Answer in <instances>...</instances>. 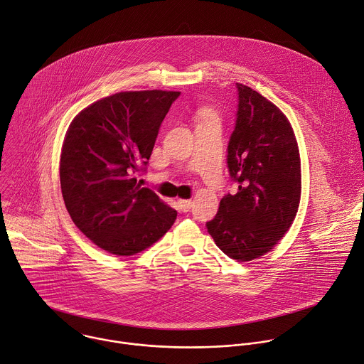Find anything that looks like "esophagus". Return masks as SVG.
I'll return each instance as SVG.
<instances>
[{
	"label": "esophagus",
	"mask_w": 364,
	"mask_h": 364,
	"mask_svg": "<svg viewBox=\"0 0 364 364\" xmlns=\"http://www.w3.org/2000/svg\"><path fill=\"white\" fill-rule=\"evenodd\" d=\"M191 204H193L191 200H178V208L184 213L191 208Z\"/></svg>",
	"instance_id": "obj_1"
}]
</instances>
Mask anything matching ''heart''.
Instances as JSON below:
<instances>
[{
  "mask_svg": "<svg viewBox=\"0 0 364 364\" xmlns=\"http://www.w3.org/2000/svg\"><path fill=\"white\" fill-rule=\"evenodd\" d=\"M205 117H207V118H208V119H210V118H214V117H213V115H211V114H208V112H207V114H205Z\"/></svg>",
  "mask_w": 364,
  "mask_h": 364,
  "instance_id": "1",
  "label": "heart"
}]
</instances>
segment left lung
I'll list each match as a JSON object with an SVG mask.
<instances>
[{
  "instance_id": "left-lung-1",
  "label": "left lung",
  "mask_w": 364,
  "mask_h": 364,
  "mask_svg": "<svg viewBox=\"0 0 364 364\" xmlns=\"http://www.w3.org/2000/svg\"><path fill=\"white\" fill-rule=\"evenodd\" d=\"M235 87L238 104L227 167L238 188L221 198L205 227L224 255L250 262L269 253L290 228L301 196V168L287 117L250 87Z\"/></svg>"
}]
</instances>
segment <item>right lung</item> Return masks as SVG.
Returning a JSON list of instances; mask_svg holds the SVG:
<instances>
[{"label":"right lung","mask_w":364,"mask_h":364,"mask_svg":"<svg viewBox=\"0 0 364 364\" xmlns=\"http://www.w3.org/2000/svg\"><path fill=\"white\" fill-rule=\"evenodd\" d=\"M178 91H124L75 115L64 139L60 181L74 224L100 249L132 256L161 238L177 211L141 187L160 126Z\"/></svg>","instance_id":"add662e5"}]
</instances>
